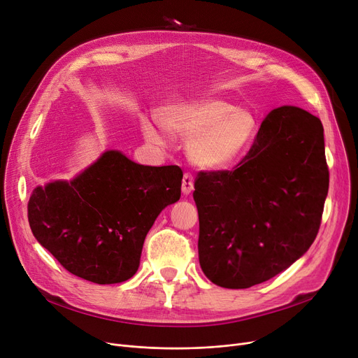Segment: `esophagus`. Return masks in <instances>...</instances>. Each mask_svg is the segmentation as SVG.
<instances>
[{
  "mask_svg": "<svg viewBox=\"0 0 358 358\" xmlns=\"http://www.w3.org/2000/svg\"><path fill=\"white\" fill-rule=\"evenodd\" d=\"M181 189H182L184 194H190L193 192V189H194V178H193V176L190 173H185L182 176V187H181Z\"/></svg>",
  "mask_w": 358,
  "mask_h": 358,
  "instance_id": "34e87169",
  "label": "esophagus"
}]
</instances>
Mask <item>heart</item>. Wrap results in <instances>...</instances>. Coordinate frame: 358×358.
Listing matches in <instances>:
<instances>
[{
  "label": "heart",
  "mask_w": 358,
  "mask_h": 358,
  "mask_svg": "<svg viewBox=\"0 0 358 358\" xmlns=\"http://www.w3.org/2000/svg\"><path fill=\"white\" fill-rule=\"evenodd\" d=\"M158 120L174 135L190 136L187 141L189 159L203 169H222L231 165L252 142L258 120L248 107H238L222 97H204L189 103L162 107ZM148 141L159 143V131L143 124Z\"/></svg>",
  "instance_id": "obj_1"
}]
</instances>
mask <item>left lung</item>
Returning <instances> with one entry per match:
<instances>
[{
	"instance_id": "1",
	"label": "left lung",
	"mask_w": 358,
	"mask_h": 358,
	"mask_svg": "<svg viewBox=\"0 0 358 358\" xmlns=\"http://www.w3.org/2000/svg\"><path fill=\"white\" fill-rule=\"evenodd\" d=\"M328 187L321 120L299 107L274 108L232 171L194 180L206 277L248 289L290 267L317 235Z\"/></svg>"
}]
</instances>
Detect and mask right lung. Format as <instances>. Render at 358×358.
Returning a JSON list of instances; mask_svg holds the SVG:
<instances>
[{"instance_id": "add662e5", "label": "right lung", "mask_w": 358, "mask_h": 358, "mask_svg": "<svg viewBox=\"0 0 358 358\" xmlns=\"http://www.w3.org/2000/svg\"><path fill=\"white\" fill-rule=\"evenodd\" d=\"M177 165L148 166L107 150L72 181L36 187L30 229L71 274L97 285L138 271L143 241L161 210L181 196Z\"/></svg>"}]
</instances>
